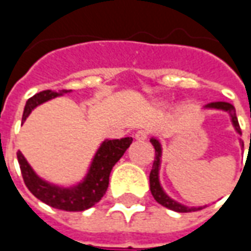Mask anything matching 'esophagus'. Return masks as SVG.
I'll return each instance as SVG.
<instances>
[{"mask_svg":"<svg viewBox=\"0 0 251 251\" xmlns=\"http://www.w3.org/2000/svg\"><path fill=\"white\" fill-rule=\"evenodd\" d=\"M148 136H149V131L148 130H137L136 133H134V138L136 140H138V141H144V140H147Z\"/></svg>","mask_w":251,"mask_h":251,"instance_id":"obj_1","label":"esophagus"}]
</instances>
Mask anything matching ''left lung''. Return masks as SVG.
I'll return each mask as SVG.
<instances>
[{
    "label": "left lung",
    "instance_id": "obj_1",
    "mask_svg": "<svg viewBox=\"0 0 251 251\" xmlns=\"http://www.w3.org/2000/svg\"><path fill=\"white\" fill-rule=\"evenodd\" d=\"M205 107L228 111L230 115H231L232 125H234V127H235V130H237L239 134H242V133H241L239 124H238L237 115H235V109H234V106H232L231 103H227V102H212V103L207 104ZM250 140H251V136H250ZM151 142H152V145L154 147V151H156V156H154V161H153L152 171H151V175H149L151 192H152L154 200L157 201L158 204L164 205V207H167V208H169V210L176 211V212H191V211L201 210V207H199V208H188V207H185V205L180 204V203H177V201L172 200L171 198H169L168 195L164 192L163 188H161V185H160V181H158V169H160V158H161V145H160V142H158L156 138H152ZM242 147H243V142H242Z\"/></svg>",
    "mask_w": 251,
    "mask_h": 251
}]
</instances>
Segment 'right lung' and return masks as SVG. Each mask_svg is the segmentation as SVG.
I'll return each mask as SVG.
<instances>
[{
  "mask_svg": "<svg viewBox=\"0 0 251 251\" xmlns=\"http://www.w3.org/2000/svg\"><path fill=\"white\" fill-rule=\"evenodd\" d=\"M62 93H67V90H63L60 93L46 90L28 99L23 113V124L36 106H39L48 99L55 98L57 95H62ZM131 141H133L131 137L103 141L94 157L87 176L82 183H79L72 188H62L41 180L33 172V169L30 168V165L20 151L17 152V158H19L20 169L25 185L37 199L57 210L84 211L93 207L103 198L109 187L110 172L115 163L124 156L126 149L130 147Z\"/></svg>",
  "mask_w": 251,
  "mask_h": 251,
  "instance_id": "1",
  "label": "right lung"
}]
</instances>
